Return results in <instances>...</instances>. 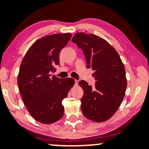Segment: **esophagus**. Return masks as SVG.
<instances>
[{"label":"esophagus","mask_w":149,"mask_h":149,"mask_svg":"<svg viewBox=\"0 0 149 149\" xmlns=\"http://www.w3.org/2000/svg\"><path fill=\"white\" fill-rule=\"evenodd\" d=\"M78 84V80H75V85L77 86Z\"/></svg>","instance_id":"1"}]
</instances>
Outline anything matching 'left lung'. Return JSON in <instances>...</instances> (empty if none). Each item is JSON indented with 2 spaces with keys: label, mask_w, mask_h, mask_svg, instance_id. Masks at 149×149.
Masks as SVG:
<instances>
[{
  "label": "left lung",
  "mask_w": 149,
  "mask_h": 149,
  "mask_svg": "<svg viewBox=\"0 0 149 149\" xmlns=\"http://www.w3.org/2000/svg\"><path fill=\"white\" fill-rule=\"evenodd\" d=\"M83 52L86 67L94 71V87L84 80L79 82L84 95L81 109L93 122L106 121L113 116L125 95L127 82L124 64L109 43L94 34L76 33L71 40Z\"/></svg>",
  "instance_id": "left-lung-1"
}]
</instances>
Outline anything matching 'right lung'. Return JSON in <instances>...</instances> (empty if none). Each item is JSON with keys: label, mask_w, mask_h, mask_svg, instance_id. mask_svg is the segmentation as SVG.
I'll return each instance as SVG.
<instances>
[{"label": "right lung", "mask_w": 149, "mask_h": 149, "mask_svg": "<svg viewBox=\"0 0 149 149\" xmlns=\"http://www.w3.org/2000/svg\"><path fill=\"white\" fill-rule=\"evenodd\" d=\"M69 33L47 36L30 47L20 67L18 86L27 111L36 121L52 124L63 118L62 101L75 81L52 76L59 65V54L70 40Z\"/></svg>", "instance_id": "right-lung-1"}]
</instances>
